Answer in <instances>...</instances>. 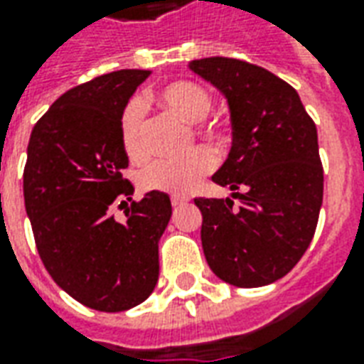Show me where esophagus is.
<instances>
[{
	"label": "esophagus",
	"instance_id": "1",
	"mask_svg": "<svg viewBox=\"0 0 364 364\" xmlns=\"http://www.w3.org/2000/svg\"><path fill=\"white\" fill-rule=\"evenodd\" d=\"M187 203V198L185 197H171V205L173 206H181Z\"/></svg>",
	"mask_w": 364,
	"mask_h": 364
}]
</instances>
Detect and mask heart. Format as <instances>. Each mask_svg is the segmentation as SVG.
<instances>
[{
    "instance_id": "b5f03b06",
    "label": "heart",
    "mask_w": 364,
    "mask_h": 364,
    "mask_svg": "<svg viewBox=\"0 0 364 364\" xmlns=\"http://www.w3.org/2000/svg\"><path fill=\"white\" fill-rule=\"evenodd\" d=\"M156 103L173 112L189 124L205 120L213 111V95L195 82H173L156 93ZM198 136L208 146H220L224 132L216 127L198 130ZM120 140L130 158H142L148 151L146 142V109L140 99H132L120 114ZM216 158L208 148H197L187 156L175 159H158L140 175V185L146 191H161L171 195H189L197 189L206 175L213 173Z\"/></svg>"
}]
</instances>
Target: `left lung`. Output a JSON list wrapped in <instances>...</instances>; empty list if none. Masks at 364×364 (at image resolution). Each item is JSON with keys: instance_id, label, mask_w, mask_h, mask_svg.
I'll return each mask as SVG.
<instances>
[{"instance_id": "obj_1", "label": "left lung", "mask_w": 364, "mask_h": 364, "mask_svg": "<svg viewBox=\"0 0 364 364\" xmlns=\"http://www.w3.org/2000/svg\"><path fill=\"white\" fill-rule=\"evenodd\" d=\"M189 68L226 97L232 120V150L213 175L232 198H195L206 263L234 287L271 284L316 232L323 198L316 124L296 90L265 68L222 56Z\"/></svg>"}]
</instances>
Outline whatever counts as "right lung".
I'll use <instances>...</instances> for the list:
<instances>
[{"instance_id": "1", "label": "right lung", "mask_w": 364, "mask_h": 364, "mask_svg": "<svg viewBox=\"0 0 364 364\" xmlns=\"http://www.w3.org/2000/svg\"><path fill=\"white\" fill-rule=\"evenodd\" d=\"M148 75L119 70L66 91L28 140L23 193L38 255L60 289L99 312H124L150 296L171 218L159 191L133 200L124 223L110 214L112 202L134 193L120 173L128 167L120 114Z\"/></svg>"}]
</instances>
